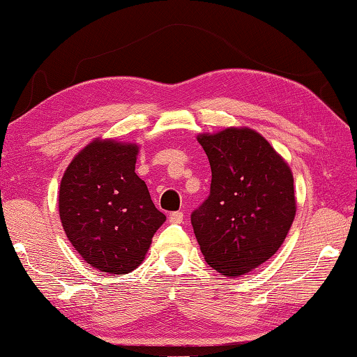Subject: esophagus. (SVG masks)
<instances>
[{
    "label": "esophagus",
    "mask_w": 357,
    "mask_h": 357,
    "mask_svg": "<svg viewBox=\"0 0 357 357\" xmlns=\"http://www.w3.org/2000/svg\"><path fill=\"white\" fill-rule=\"evenodd\" d=\"M168 220H170V223H174V225H178V223H183L184 214L181 213V211H174V213H172L170 217H168Z\"/></svg>",
    "instance_id": "1"
}]
</instances>
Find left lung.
Returning a JSON list of instances; mask_svg holds the SVG:
<instances>
[{
  "mask_svg": "<svg viewBox=\"0 0 357 357\" xmlns=\"http://www.w3.org/2000/svg\"><path fill=\"white\" fill-rule=\"evenodd\" d=\"M211 165V190L190 215L211 268L238 277L263 264L285 241L296 214L293 174L252 129L198 137Z\"/></svg>",
  "mask_w": 357,
  "mask_h": 357,
  "instance_id": "obj_1",
  "label": "left lung"
}]
</instances>
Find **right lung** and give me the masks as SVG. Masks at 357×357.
<instances>
[{
    "label": "right lung",
    "instance_id": "obj_1",
    "mask_svg": "<svg viewBox=\"0 0 357 357\" xmlns=\"http://www.w3.org/2000/svg\"><path fill=\"white\" fill-rule=\"evenodd\" d=\"M137 144L94 140L75 155L59 187V217L84 261L108 274L140 266L165 222L137 176Z\"/></svg>",
    "mask_w": 357,
    "mask_h": 357
}]
</instances>
